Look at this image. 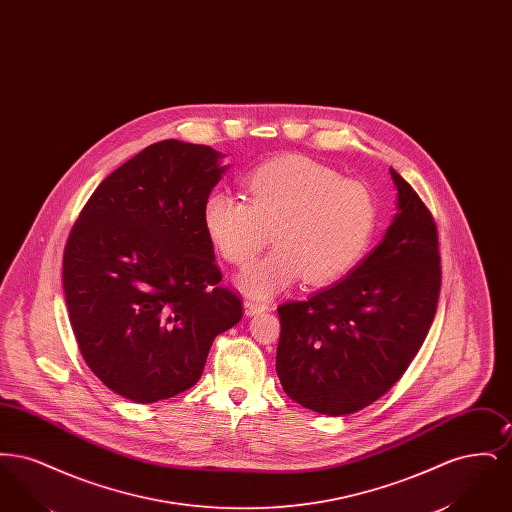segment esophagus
Masks as SVG:
<instances>
[{"instance_id": "1", "label": "esophagus", "mask_w": 512, "mask_h": 512, "mask_svg": "<svg viewBox=\"0 0 512 512\" xmlns=\"http://www.w3.org/2000/svg\"><path fill=\"white\" fill-rule=\"evenodd\" d=\"M244 309L247 317H253V315L263 313V311L267 309V305H265V303H261V301H255V299H245Z\"/></svg>"}]
</instances>
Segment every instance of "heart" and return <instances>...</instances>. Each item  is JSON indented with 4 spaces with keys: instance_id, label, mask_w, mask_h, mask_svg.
Returning <instances> with one entry per match:
<instances>
[{
    "instance_id": "b5f03b06",
    "label": "heart",
    "mask_w": 512,
    "mask_h": 512,
    "mask_svg": "<svg viewBox=\"0 0 512 512\" xmlns=\"http://www.w3.org/2000/svg\"><path fill=\"white\" fill-rule=\"evenodd\" d=\"M240 197L213 194L203 228L220 257L245 267L272 234L276 247L245 270V293L268 297L301 278L322 286L363 259L376 228V201L363 182L303 155H284L249 172Z\"/></svg>"
}]
</instances>
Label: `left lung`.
<instances>
[{"label": "left lung", "instance_id": "obj_1", "mask_svg": "<svg viewBox=\"0 0 512 512\" xmlns=\"http://www.w3.org/2000/svg\"><path fill=\"white\" fill-rule=\"evenodd\" d=\"M397 215L380 245L338 284L278 307L276 372L305 409L341 416L405 374L436 317L441 267L432 213L401 174Z\"/></svg>", "mask_w": 512, "mask_h": 512}]
</instances>
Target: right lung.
<instances>
[{"instance_id": "obj_1", "label": "right lung", "mask_w": 512, "mask_h": 512, "mask_svg": "<svg viewBox=\"0 0 512 512\" xmlns=\"http://www.w3.org/2000/svg\"><path fill=\"white\" fill-rule=\"evenodd\" d=\"M213 147L163 140L111 172L65 245L63 290L78 349L134 403L190 390L213 340L240 322L220 286L203 205L226 165Z\"/></svg>"}]
</instances>
